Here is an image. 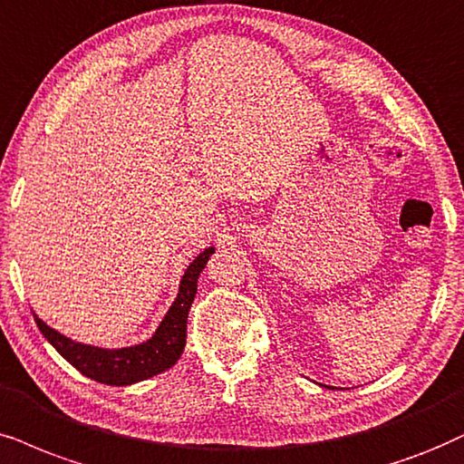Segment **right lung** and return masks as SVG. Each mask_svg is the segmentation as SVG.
<instances>
[{
    "instance_id": "add662e5",
    "label": "right lung",
    "mask_w": 464,
    "mask_h": 464,
    "mask_svg": "<svg viewBox=\"0 0 464 464\" xmlns=\"http://www.w3.org/2000/svg\"><path fill=\"white\" fill-rule=\"evenodd\" d=\"M212 252L214 248L209 246L190 263L186 274L181 276L178 300L169 308L154 336L143 344L113 351L87 347V344L72 343L70 338L51 330L38 316H34V319H36L43 336L57 349V353L72 363L76 371L83 372L85 377L107 385L139 383V381L164 372L179 360L181 351L186 347V321H188V310L197 295V280L203 267L208 266Z\"/></svg>"
}]
</instances>
